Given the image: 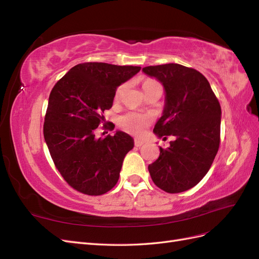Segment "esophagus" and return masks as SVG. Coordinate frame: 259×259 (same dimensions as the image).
I'll return each instance as SVG.
<instances>
[{
	"instance_id": "obj_1",
	"label": "esophagus",
	"mask_w": 259,
	"mask_h": 259,
	"mask_svg": "<svg viewBox=\"0 0 259 259\" xmlns=\"http://www.w3.org/2000/svg\"><path fill=\"white\" fill-rule=\"evenodd\" d=\"M145 143L143 142V140H139V139H135V146L136 147H142Z\"/></svg>"
}]
</instances>
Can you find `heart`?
Here are the masks:
<instances>
[{"instance_id":"heart-1","label":"heart","mask_w":259,"mask_h":259,"mask_svg":"<svg viewBox=\"0 0 259 259\" xmlns=\"http://www.w3.org/2000/svg\"><path fill=\"white\" fill-rule=\"evenodd\" d=\"M154 82L155 81H152V80L145 81L143 84V89L146 88L147 85ZM122 91H123V86H120V88L116 90V93H115L116 99L120 97ZM150 123H151L150 116L140 112H128L119 117L120 126L124 131L130 133V134L135 135V136H142Z\"/></svg>"}]
</instances>
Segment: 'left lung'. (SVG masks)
I'll use <instances>...</instances> for the list:
<instances>
[{"mask_svg":"<svg viewBox=\"0 0 259 259\" xmlns=\"http://www.w3.org/2000/svg\"><path fill=\"white\" fill-rule=\"evenodd\" d=\"M143 72L158 80L165 100L153 133L171 135L169 147L148 166L153 183L168 193L194 187L206 175L221 142L222 109L206 77L178 64L149 66ZM166 138V137H164Z\"/></svg>","mask_w":259,"mask_h":259,"instance_id":"left-lung-1","label":"left lung"}]
</instances>
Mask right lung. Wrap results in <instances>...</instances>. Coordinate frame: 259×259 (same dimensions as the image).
Listing matches in <instances>:
<instances>
[{"instance_id": "add662e5", "label": "right lung", "mask_w": 259, "mask_h": 259, "mask_svg": "<svg viewBox=\"0 0 259 259\" xmlns=\"http://www.w3.org/2000/svg\"><path fill=\"white\" fill-rule=\"evenodd\" d=\"M140 69L84 62L70 69L52 90L44 121L45 143L61 176L75 190L100 195L119 180L134 139L121 131L96 137V130L106 121L103 113L112 107L116 89Z\"/></svg>"}]
</instances>
